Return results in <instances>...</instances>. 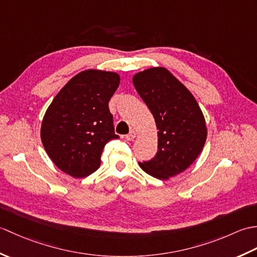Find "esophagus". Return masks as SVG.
I'll list each match as a JSON object with an SVG mask.
<instances>
[{"mask_svg": "<svg viewBox=\"0 0 257 257\" xmlns=\"http://www.w3.org/2000/svg\"><path fill=\"white\" fill-rule=\"evenodd\" d=\"M136 138V133L135 130H130V133L128 135H125V139L128 141H133Z\"/></svg>", "mask_w": 257, "mask_h": 257, "instance_id": "esophagus-1", "label": "esophagus"}]
</instances>
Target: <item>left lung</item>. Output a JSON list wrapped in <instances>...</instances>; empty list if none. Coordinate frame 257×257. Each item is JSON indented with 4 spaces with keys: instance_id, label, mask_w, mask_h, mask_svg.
I'll use <instances>...</instances> for the list:
<instances>
[{
    "instance_id": "8db88e82",
    "label": "left lung",
    "mask_w": 257,
    "mask_h": 257,
    "mask_svg": "<svg viewBox=\"0 0 257 257\" xmlns=\"http://www.w3.org/2000/svg\"><path fill=\"white\" fill-rule=\"evenodd\" d=\"M158 129V151L139 162L149 176L168 180L183 172L199 157L206 140L205 119L191 91L165 67H152L133 77Z\"/></svg>"
}]
</instances>
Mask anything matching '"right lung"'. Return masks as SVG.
<instances>
[{"label": "right lung", "mask_w": 257, "mask_h": 257, "mask_svg": "<svg viewBox=\"0 0 257 257\" xmlns=\"http://www.w3.org/2000/svg\"><path fill=\"white\" fill-rule=\"evenodd\" d=\"M119 84L117 73L86 69L54 98L43 118L41 139L59 170L80 179L99 168L103 147L119 138L108 107Z\"/></svg>", "instance_id": "right-lung-1"}]
</instances>
